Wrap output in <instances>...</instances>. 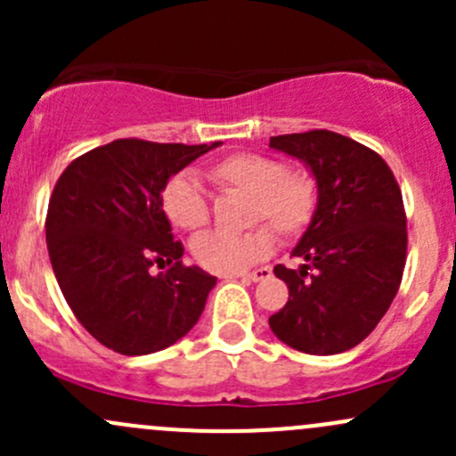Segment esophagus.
I'll return each instance as SVG.
<instances>
[{"label":"esophagus","mask_w":456,"mask_h":456,"mask_svg":"<svg viewBox=\"0 0 456 456\" xmlns=\"http://www.w3.org/2000/svg\"><path fill=\"white\" fill-rule=\"evenodd\" d=\"M240 278H242V280H247V282H260V280L271 278V266H262V269L251 271V273L240 275Z\"/></svg>","instance_id":"obj_1"}]
</instances>
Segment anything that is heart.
<instances>
[{
	"instance_id": "heart-1",
	"label": "heart",
	"mask_w": 456,
	"mask_h": 456,
	"mask_svg": "<svg viewBox=\"0 0 456 456\" xmlns=\"http://www.w3.org/2000/svg\"><path fill=\"white\" fill-rule=\"evenodd\" d=\"M207 176L223 191L247 196L249 202L242 224H258L242 233L211 232L191 242L194 260L211 273H242L266 260L275 247L273 233L284 242L296 240L311 227L317 214L320 183L315 174L305 167H287L275 156L238 151L211 163ZM160 205L169 223L185 232H199L209 223L207 194L187 174L169 178L160 194Z\"/></svg>"
}]
</instances>
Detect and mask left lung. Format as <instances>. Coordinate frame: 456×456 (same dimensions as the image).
<instances>
[{
    "label": "left lung",
    "mask_w": 456,
    "mask_h": 456,
    "mask_svg": "<svg viewBox=\"0 0 456 456\" xmlns=\"http://www.w3.org/2000/svg\"><path fill=\"white\" fill-rule=\"evenodd\" d=\"M273 150L305 160L320 183L317 214L293 256L278 265L289 300L269 326L309 355H335L372 333L402 284L406 209L397 178L370 147L329 130L271 136Z\"/></svg>",
    "instance_id": "1"
}]
</instances>
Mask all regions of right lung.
I'll use <instances>...</instances> for the list:
<instances>
[{
  "mask_svg": "<svg viewBox=\"0 0 456 456\" xmlns=\"http://www.w3.org/2000/svg\"><path fill=\"white\" fill-rule=\"evenodd\" d=\"M218 145L117 139L59 176L45 216L50 265L81 326L114 353L163 351L199 322L216 278L183 265L160 194Z\"/></svg>",
  "mask_w": 456,
  "mask_h": 456,
  "instance_id": "right-lung-1",
  "label": "right lung"
}]
</instances>
